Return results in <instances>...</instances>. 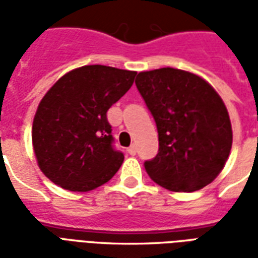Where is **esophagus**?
Segmentation results:
<instances>
[{
  "instance_id": "1",
  "label": "esophagus",
  "mask_w": 258,
  "mask_h": 258,
  "mask_svg": "<svg viewBox=\"0 0 258 258\" xmlns=\"http://www.w3.org/2000/svg\"><path fill=\"white\" fill-rule=\"evenodd\" d=\"M127 152H128L131 156H135V153H137V148H135V145H131L128 149H127Z\"/></svg>"
}]
</instances>
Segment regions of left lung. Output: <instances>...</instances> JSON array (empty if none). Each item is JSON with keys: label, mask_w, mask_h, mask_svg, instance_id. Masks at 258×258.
<instances>
[{"label": "left lung", "mask_w": 258, "mask_h": 258, "mask_svg": "<svg viewBox=\"0 0 258 258\" xmlns=\"http://www.w3.org/2000/svg\"><path fill=\"white\" fill-rule=\"evenodd\" d=\"M135 84L159 133V153L145 162L149 177L173 192H194L213 182L232 148L221 96L200 76L174 68L141 72Z\"/></svg>", "instance_id": "obj_1"}]
</instances>
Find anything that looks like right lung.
Listing matches in <instances>:
<instances>
[{
  "label": "right lung",
  "mask_w": 258,
  "mask_h": 258,
  "mask_svg": "<svg viewBox=\"0 0 258 258\" xmlns=\"http://www.w3.org/2000/svg\"><path fill=\"white\" fill-rule=\"evenodd\" d=\"M137 72L88 64L63 74L38 103L31 141L38 167L53 184L88 192L106 184L124 155L113 149L106 112Z\"/></svg>",
  "instance_id": "1"
}]
</instances>
